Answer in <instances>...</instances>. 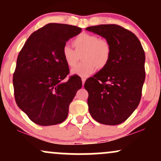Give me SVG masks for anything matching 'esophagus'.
I'll use <instances>...</instances> for the list:
<instances>
[{
  "label": "esophagus",
  "instance_id": "obj_1",
  "mask_svg": "<svg viewBox=\"0 0 161 161\" xmlns=\"http://www.w3.org/2000/svg\"><path fill=\"white\" fill-rule=\"evenodd\" d=\"M81 80H82V84H83V85H84L85 81H86V78H81Z\"/></svg>",
  "mask_w": 161,
  "mask_h": 161
}]
</instances>
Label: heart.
Here are the masks:
<instances>
[{
  "mask_svg": "<svg viewBox=\"0 0 161 161\" xmlns=\"http://www.w3.org/2000/svg\"><path fill=\"white\" fill-rule=\"evenodd\" d=\"M75 50L65 45L62 49V57L66 64L74 67L82 56V62L72 69V73L86 78L97 69H103L109 62L111 54V45L105 39L94 34H83L72 41Z\"/></svg>",
  "mask_w": 161,
  "mask_h": 161,
  "instance_id": "b5f03b06",
  "label": "heart"
}]
</instances>
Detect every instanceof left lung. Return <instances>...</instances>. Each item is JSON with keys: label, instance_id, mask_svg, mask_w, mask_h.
<instances>
[{"label": "left lung", "instance_id": "1", "mask_svg": "<svg viewBox=\"0 0 161 161\" xmlns=\"http://www.w3.org/2000/svg\"><path fill=\"white\" fill-rule=\"evenodd\" d=\"M86 30L105 38L111 48L108 65L85 82L89 113L101 124L119 125L133 114L142 97L144 49L133 33L118 25H94Z\"/></svg>", "mask_w": 161, "mask_h": 161}]
</instances>
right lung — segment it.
Returning a JSON list of instances; mask_svg holds the SVG:
<instances>
[{
	"label": "right lung",
	"instance_id": "add662e5",
	"mask_svg": "<svg viewBox=\"0 0 161 161\" xmlns=\"http://www.w3.org/2000/svg\"><path fill=\"white\" fill-rule=\"evenodd\" d=\"M81 28L49 23L28 37L17 57L13 75L17 105L32 122L42 126L60 124L82 81L77 75L64 79L69 67L62 49Z\"/></svg>",
	"mask_w": 161,
	"mask_h": 161
}]
</instances>
